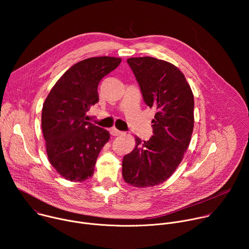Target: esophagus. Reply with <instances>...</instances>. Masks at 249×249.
Listing matches in <instances>:
<instances>
[{
    "label": "esophagus",
    "instance_id": "obj_1",
    "mask_svg": "<svg viewBox=\"0 0 249 249\" xmlns=\"http://www.w3.org/2000/svg\"><path fill=\"white\" fill-rule=\"evenodd\" d=\"M110 134L112 135V136H120V135H122L123 134V132H121V131H119V130H117L116 128H112L111 130H110Z\"/></svg>",
    "mask_w": 249,
    "mask_h": 249
}]
</instances>
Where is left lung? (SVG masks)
Returning a JSON list of instances; mask_svg holds the SVG:
<instances>
[{
  "label": "left lung",
  "instance_id": "left-lung-1",
  "mask_svg": "<svg viewBox=\"0 0 249 249\" xmlns=\"http://www.w3.org/2000/svg\"><path fill=\"white\" fill-rule=\"evenodd\" d=\"M149 107H156L154 136L141 141L122 160L126 183L137 188L164 182L183 160L194 127V95L183 73L173 64L153 57L127 59Z\"/></svg>",
  "mask_w": 249,
  "mask_h": 249
}]
</instances>
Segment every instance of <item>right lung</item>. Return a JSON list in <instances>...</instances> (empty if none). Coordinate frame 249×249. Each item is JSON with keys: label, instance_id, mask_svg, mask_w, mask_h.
Wrapping results in <instances>:
<instances>
[{"label": "right lung", "instance_id": "add662e5", "mask_svg": "<svg viewBox=\"0 0 249 249\" xmlns=\"http://www.w3.org/2000/svg\"><path fill=\"white\" fill-rule=\"evenodd\" d=\"M121 58L92 57L73 65L57 81L42 108L41 126L51 165L65 179L84 182L92 176L102 147L110 134L87 121L98 102L97 87Z\"/></svg>", "mask_w": 249, "mask_h": 249}]
</instances>
